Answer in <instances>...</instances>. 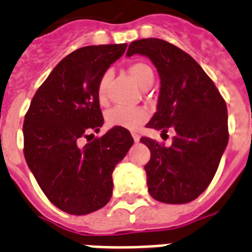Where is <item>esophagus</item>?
Instances as JSON below:
<instances>
[{
	"mask_svg": "<svg viewBox=\"0 0 252 252\" xmlns=\"http://www.w3.org/2000/svg\"><path fill=\"white\" fill-rule=\"evenodd\" d=\"M131 135H132V138H134V140H135V142H139L140 136L138 135V134H136V132H131Z\"/></svg>",
	"mask_w": 252,
	"mask_h": 252,
	"instance_id": "1",
	"label": "esophagus"
}]
</instances>
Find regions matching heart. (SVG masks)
Returning a JSON list of instances; mask_svg holds the SVG:
<instances>
[{
    "mask_svg": "<svg viewBox=\"0 0 252 252\" xmlns=\"http://www.w3.org/2000/svg\"><path fill=\"white\" fill-rule=\"evenodd\" d=\"M128 75L139 85L142 89L151 87L154 83V71L147 63L135 62L128 65ZM109 75L105 73L99 80L97 87V97L101 104L106 101V87H108ZM150 113L144 108H126V106H116L106 113V124L109 126H118V127L136 130L144 122H147Z\"/></svg>",
    "mask_w": 252,
    "mask_h": 252,
    "instance_id": "b5f03b06",
    "label": "heart"
}]
</instances>
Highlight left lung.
<instances>
[{"instance_id": "8db88e82", "label": "left lung", "mask_w": 252, "mask_h": 252, "mask_svg": "<svg viewBox=\"0 0 252 252\" xmlns=\"http://www.w3.org/2000/svg\"><path fill=\"white\" fill-rule=\"evenodd\" d=\"M147 56L160 77L157 113L147 127L175 130L171 147L143 136L151 158L144 165L148 192L164 204H187L200 196L217 172L229 142L225 99L192 56L163 39L130 43L127 56Z\"/></svg>"}]
</instances>
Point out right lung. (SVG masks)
Instances as JSON below:
<instances>
[{"mask_svg":"<svg viewBox=\"0 0 252 252\" xmlns=\"http://www.w3.org/2000/svg\"><path fill=\"white\" fill-rule=\"evenodd\" d=\"M127 44L87 46L65 56L32 97L23 122L25 159L39 187L65 213L84 216L104 208L113 194V169L134 143L127 128L104 124L97 87Z\"/></svg>","mask_w":252,"mask_h":252,"instance_id":"1","label":"right lung"}]
</instances>
